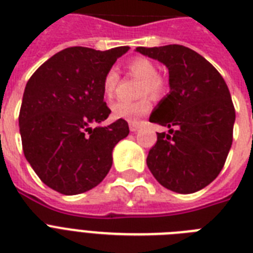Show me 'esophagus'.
<instances>
[{"label":"esophagus","instance_id":"obj_1","mask_svg":"<svg viewBox=\"0 0 253 253\" xmlns=\"http://www.w3.org/2000/svg\"><path fill=\"white\" fill-rule=\"evenodd\" d=\"M130 131H132V132H136V131L140 128V123L139 122H130Z\"/></svg>","mask_w":253,"mask_h":253}]
</instances>
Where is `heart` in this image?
I'll return each mask as SVG.
<instances>
[{
  "instance_id": "1",
  "label": "heart",
  "mask_w": 253,
  "mask_h": 253,
  "mask_svg": "<svg viewBox=\"0 0 253 253\" xmlns=\"http://www.w3.org/2000/svg\"><path fill=\"white\" fill-rule=\"evenodd\" d=\"M128 72L132 76L142 79L140 86H139V95H144L138 101L130 102V101H118L113 103L111 113L113 117L117 119H125L127 122H138L143 115H146L151 110L152 102L151 98L146 94H148L154 98L162 97L167 90L166 79L158 73V67L154 61L150 60L148 57L136 56L131 59L127 63ZM119 75L114 68L109 69L103 77L102 90L103 95L106 98H113L115 91L119 86Z\"/></svg>"
}]
</instances>
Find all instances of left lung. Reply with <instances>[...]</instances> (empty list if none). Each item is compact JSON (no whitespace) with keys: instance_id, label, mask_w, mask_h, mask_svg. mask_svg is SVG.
Here are the masks:
<instances>
[{"instance_id":"obj_1","label":"left lung","mask_w":253,"mask_h":253,"mask_svg":"<svg viewBox=\"0 0 253 253\" xmlns=\"http://www.w3.org/2000/svg\"><path fill=\"white\" fill-rule=\"evenodd\" d=\"M136 51L169 71L170 90L150 117L169 131L158 132L147 166L164 188L181 194L198 192L215 180L231 148L235 109L230 90L220 73L188 47Z\"/></svg>"}]
</instances>
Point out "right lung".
<instances>
[{
  "label": "right lung",
  "mask_w": 253,
  "mask_h": 253,
  "mask_svg": "<svg viewBox=\"0 0 253 253\" xmlns=\"http://www.w3.org/2000/svg\"><path fill=\"white\" fill-rule=\"evenodd\" d=\"M128 49L69 47L43 63L26 84L19 111L23 154L38 177L61 194L97 186L110 170L113 148L130 132L125 119L90 127L111 113L103 102V77Z\"/></svg>",
  "instance_id": "1"
}]
</instances>
